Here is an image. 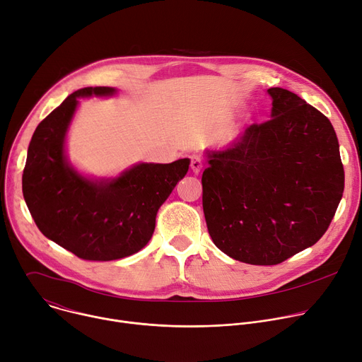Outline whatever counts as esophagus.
Here are the masks:
<instances>
[{"label":"esophagus","mask_w":362,"mask_h":362,"mask_svg":"<svg viewBox=\"0 0 362 362\" xmlns=\"http://www.w3.org/2000/svg\"><path fill=\"white\" fill-rule=\"evenodd\" d=\"M189 166H191V170H192L194 174H199V173L202 171V168H203V160H202V158H200V156H192Z\"/></svg>","instance_id":"1"}]
</instances>
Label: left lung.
Returning a JSON list of instances; mask_svg holds the SVG:
<instances>
[{"label":"left lung","mask_w":362,"mask_h":362,"mask_svg":"<svg viewBox=\"0 0 362 362\" xmlns=\"http://www.w3.org/2000/svg\"><path fill=\"white\" fill-rule=\"evenodd\" d=\"M271 120L223 151H207L203 210L214 245L230 258L276 265L315 245L344 192L338 137L319 110L269 88Z\"/></svg>","instance_id":"obj_1"}]
</instances>
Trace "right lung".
Segmentation results:
<instances>
[{"label":"right lung","mask_w":362,"mask_h":362,"mask_svg":"<svg viewBox=\"0 0 362 362\" xmlns=\"http://www.w3.org/2000/svg\"><path fill=\"white\" fill-rule=\"evenodd\" d=\"M111 87H87L39 123L27 151L23 196L39 230L81 259L113 261L151 240L159 207L188 171L189 159L136 163L116 178L79 174L65 153L78 98L110 97Z\"/></svg>","instance_id":"add662e5"}]
</instances>
